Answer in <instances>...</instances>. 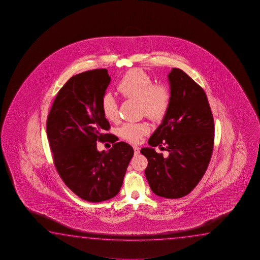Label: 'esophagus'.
Segmentation results:
<instances>
[{
	"instance_id": "obj_1",
	"label": "esophagus",
	"mask_w": 260,
	"mask_h": 260,
	"mask_svg": "<svg viewBox=\"0 0 260 260\" xmlns=\"http://www.w3.org/2000/svg\"><path fill=\"white\" fill-rule=\"evenodd\" d=\"M134 152H135V154L137 155V154L140 153V148H139L138 146H137V145H135V146H134Z\"/></svg>"
}]
</instances>
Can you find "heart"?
<instances>
[{
  "instance_id": "b5f03b06",
  "label": "heart",
  "mask_w": 260,
  "mask_h": 260,
  "mask_svg": "<svg viewBox=\"0 0 260 260\" xmlns=\"http://www.w3.org/2000/svg\"><path fill=\"white\" fill-rule=\"evenodd\" d=\"M117 91L125 99L139 101L142 115L153 121L164 118L169 108L171 94L168 86L154 84L153 78L142 69L127 71L117 84ZM101 109L108 121L118 120V104L111 93L106 92L102 97ZM149 132L146 122L123 123L119 129L121 137L133 144L139 143Z\"/></svg>"
}]
</instances>
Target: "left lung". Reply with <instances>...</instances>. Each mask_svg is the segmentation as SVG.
I'll return each instance as SVG.
<instances>
[{
  "label": "left lung",
  "mask_w": 260,
  "mask_h": 260,
  "mask_svg": "<svg viewBox=\"0 0 260 260\" xmlns=\"http://www.w3.org/2000/svg\"><path fill=\"white\" fill-rule=\"evenodd\" d=\"M170 105L163 122L142 148L148 160L145 176L154 194L180 198L202 179L211 159L215 125L207 94L184 71L173 68L168 75ZM166 145L169 156L153 147Z\"/></svg>",
  "instance_id": "obj_1"
}]
</instances>
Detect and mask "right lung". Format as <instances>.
<instances>
[{
  "mask_svg": "<svg viewBox=\"0 0 260 260\" xmlns=\"http://www.w3.org/2000/svg\"><path fill=\"white\" fill-rule=\"evenodd\" d=\"M110 80L106 69L72 76L59 90L46 121L56 171L76 196L89 202L118 194L134 155L131 145L116 143L115 136L106 133L110 124L102 112L101 99ZM97 141L113 145L98 152Z\"/></svg>",
  "mask_w": 260,
  "mask_h": 260,
  "instance_id": "1",
  "label": "right lung"
}]
</instances>
